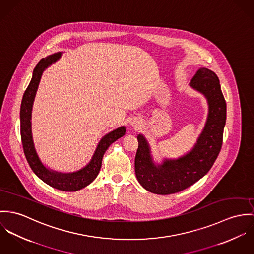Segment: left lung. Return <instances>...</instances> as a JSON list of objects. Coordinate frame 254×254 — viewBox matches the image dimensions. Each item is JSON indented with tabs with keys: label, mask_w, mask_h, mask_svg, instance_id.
Here are the masks:
<instances>
[{
	"label": "left lung",
	"mask_w": 254,
	"mask_h": 254,
	"mask_svg": "<svg viewBox=\"0 0 254 254\" xmlns=\"http://www.w3.org/2000/svg\"><path fill=\"white\" fill-rule=\"evenodd\" d=\"M190 85L207 99L205 126L194 148L177 160H165L155 165L145 137L137 136L135 174L141 186L158 195L178 193L196 183L213 166L221 150L226 123V101L218 77L207 68H199Z\"/></svg>",
	"instance_id": "1"
}]
</instances>
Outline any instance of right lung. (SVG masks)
Segmentation results:
<instances>
[{
  "instance_id": "right-lung-1",
  "label": "right lung",
  "mask_w": 254,
  "mask_h": 254,
  "mask_svg": "<svg viewBox=\"0 0 254 254\" xmlns=\"http://www.w3.org/2000/svg\"><path fill=\"white\" fill-rule=\"evenodd\" d=\"M61 54L57 53L46 58H42L33 71V76L28 87L26 88L20 106V134L23 146V151L28 162L30 168L34 173L45 183L61 191L65 192H75L81 190L90 184L98 175L102 165V158L108 147L119 138L125 135L126 127H121L113 131L109 132L99 141L96 150L90 160V162L76 172L71 173H61L53 169L46 168L41 162L32 136L31 127V117L32 107L35 99V95L41 81V77L46 68H48L52 63L56 62L60 58Z\"/></svg>"
}]
</instances>
